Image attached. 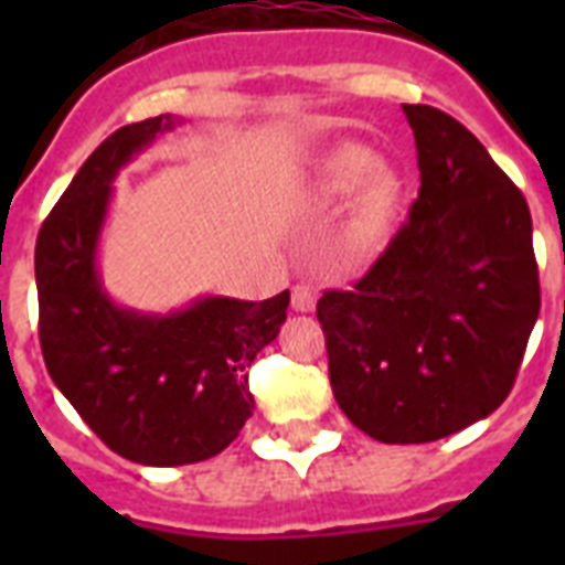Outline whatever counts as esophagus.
<instances>
[{
	"label": "esophagus",
	"instance_id": "obj_1",
	"mask_svg": "<svg viewBox=\"0 0 565 565\" xmlns=\"http://www.w3.org/2000/svg\"><path fill=\"white\" fill-rule=\"evenodd\" d=\"M317 308V290L310 284H296L292 287V310L296 313H310Z\"/></svg>",
	"mask_w": 565,
	"mask_h": 565
}]
</instances>
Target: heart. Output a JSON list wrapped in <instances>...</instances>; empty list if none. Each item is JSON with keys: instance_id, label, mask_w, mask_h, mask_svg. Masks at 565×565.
I'll use <instances>...</instances> for the list:
<instances>
[{"instance_id": "heart-1", "label": "heart", "mask_w": 565, "mask_h": 565, "mask_svg": "<svg viewBox=\"0 0 565 565\" xmlns=\"http://www.w3.org/2000/svg\"><path fill=\"white\" fill-rule=\"evenodd\" d=\"M377 172V158L366 146L345 143L328 154L326 170H322V195L328 202H343L349 195L366 184L361 202L354 207L352 220L345 225L340 239V255L345 264H361L381 248L390 228V213H393V181Z\"/></svg>"}]
</instances>
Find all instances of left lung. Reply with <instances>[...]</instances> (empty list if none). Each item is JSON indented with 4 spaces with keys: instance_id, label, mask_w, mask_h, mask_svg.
Returning <instances> with one entry per match:
<instances>
[{
    "instance_id": "left-lung-1",
    "label": "left lung",
    "mask_w": 565,
    "mask_h": 565,
    "mask_svg": "<svg viewBox=\"0 0 565 565\" xmlns=\"http://www.w3.org/2000/svg\"><path fill=\"white\" fill-rule=\"evenodd\" d=\"M404 117L419 199L370 273L317 305L340 411L398 446L487 419L540 317L525 195L455 117L430 105H404Z\"/></svg>"
}]
</instances>
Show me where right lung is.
Listing matches in <instances>:
<instances>
[{"instance_id":"right-lung-1","label":"right lung","mask_w":565,"mask_h":565,"mask_svg":"<svg viewBox=\"0 0 565 565\" xmlns=\"http://www.w3.org/2000/svg\"><path fill=\"white\" fill-rule=\"evenodd\" d=\"M184 119L131 122L75 172L34 248L40 349L55 386L126 460L184 466L220 455L255 411L248 366L281 331L290 290L266 301L204 296L172 313L119 308L96 252L117 172Z\"/></svg>"}]
</instances>
